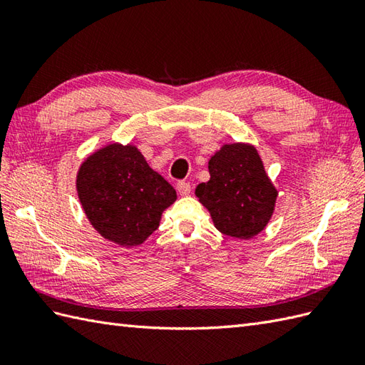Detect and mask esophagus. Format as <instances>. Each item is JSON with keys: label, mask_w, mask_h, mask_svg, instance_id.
I'll use <instances>...</instances> for the list:
<instances>
[{"label": "esophagus", "mask_w": 365, "mask_h": 365, "mask_svg": "<svg viewBox=\"0 0 365 365\" xmlns=\"http://www.w3.org/2000/svg\"><path fill=\"white\" fill-rule=\"evenodd\" d=\"M177 192H179L180 195H188L191 192V185L188 182H177Z\"/></svg>", "instance_id": "obj_1"}]
</instances>
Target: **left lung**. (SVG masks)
Instances as JSON below:
<instances>
[{"instance_id":"left-lung-1","label":"left lung","mask_w":365,"mask_h":365,"mask_svg":"<svg viewBox=\"0 0 365 365\" xmlns=\"http://www.w3.org/2000/svg\"><path fill=\"white\" fill-rule=\"evenodd\" d=\"M210 180L195 188L216 228L230 237L251 239L272 219L277 191L255 146L223 145L208 162Z\"/></svg>"}]
</instances>
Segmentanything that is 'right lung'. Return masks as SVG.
<instances>
[{
    "label": "right lung",
    "instance_id": "right-lung-1",
    "mask_svg": "<svg viewBox=\"0 0 365 365\" xmlns=\"http://www.w3.org/2000/svg\"><path fill=\"white\" fill-rule=\"evenodd\" d=\"M77 191L91 225L121 247L153 235L175 190L133 145L110 143L91 154L77 174Z\"/></svg>",
    "mask_w": 365,
    "mask_h": 365
}]
</instances>
